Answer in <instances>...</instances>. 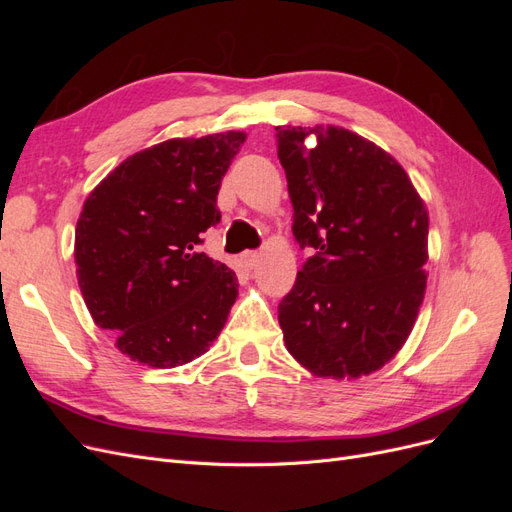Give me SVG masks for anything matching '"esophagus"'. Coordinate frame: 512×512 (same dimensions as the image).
Listing matches in <instances>:
<instances>
[{
    "label": "esophagus",
    "mask_w": 512,
    "mask_h": 512,
    "mask_svg": "<svg viewBox=\"0 0 512 512\" xmlns=\"http://www.w3.org/2000/svg\"><path fill=\"white\" fill-rule=\"evenodd\" d=\"M241 262L243 265L247 267V269H254L258 262H260V254L258 252H245L243 256H241Z\"/></svg>",
    "instance_id": "esophagus-1"
}]
</instances>
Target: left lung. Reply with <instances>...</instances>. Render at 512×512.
Instances as JSON below:
<instances>
[{"instance_id":"left-lung-1","label":"left lung","mask_w":512,"mask_h":512,"mask_svg":"<svg viewBox=\"0 0 512 512\" xmlns=\"http://www.w3.org/2000/svg\"><path fill=\"white\" fill-rule=\"evenodd\" d=\"M292 232L316 256L277 309L309 374L356 380L406 344L423 305L429 211L389 151L339 126H277Z\"/></svg>"}]
</instances>
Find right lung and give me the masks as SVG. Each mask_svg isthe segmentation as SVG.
Returning <instances> with one entry per match:
<instances>
[{"instance_id":"right-lung-1","label":"right lung","mask_w":512,"mask_h":512,"mask_svg":"<svg viewBox=\"0 0 512 512\" xmlns=\"http://www.w3.org/2000/svg\"><path fill=\"white\" fill-rule=\"evenodd\" d=\"M245 138L235 130L170 138L89 192L74 232L76 280L91 318L132 361L185 365L224 329L237 275L198 245L220 222L218 192Z\"/></svg>"}]
</instances>
